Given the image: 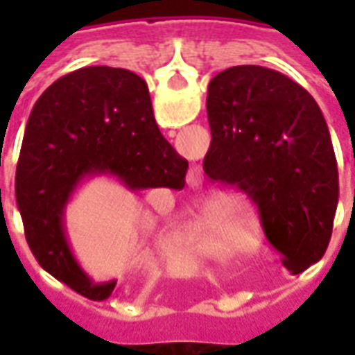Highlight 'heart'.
<instances>
[{"mask_svg":"<svg viewBox=\"0 0 355 355\" xmlns=\"http://www.w3.org/2000/svg\"><path fill=\"white\" fill-rule=\"evenodd\" d=\"M186 236L190 241L207 251L209 254H223L224 245L220 238V224L211 218H198L186 228Z\"/></svg>","mask_w":355,"mask_h":355,"instance_id":"b5f03b06","label":"heart"}]
</instances>
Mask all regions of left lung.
Segmentation results:
<instances>
[{
    "label": "left lung",
    "mask_w": 355,
    "mask_h": 355,
    "mask_svg": "<svg viewBox=\"0 0 355 355\" xmlns=\"http://www.w3.org/2000/svg\"><path fill=\"white\" fill-rule=\"evenodd\" d=\"M203 171L259 207L268 241L293 274L318 262L333 232L338 169L318 102L264 66H232L209 83Z\"/></svg>",
    "instance_id": "8db88e82"
}]
</instances>
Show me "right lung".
Masks as SVG:
<instances>
[{"instance_id":"add662e5","label":"right lung","mask_w":355,"mask_h":355,"mask_svg":"<svg viewBox=\"0 0 355 355\" xmlns=\"http://www.w3.org/2000/svg\"><path fill=\"white\" fill-rule=\"evenodd\" d=\"M186 171L188 162L159 132L142 78L110 66L66 73L35 102L17 165L15 192L30 251L76 293L108 298L116 279L94 283L66 239L64 211L76 188L108 175L132 192L182 190Z\"/></svg>"}]
</instances>
